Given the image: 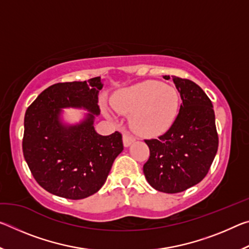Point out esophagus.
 Instances as JSON below:
<instances>
[{
	"label": "esophagus",
	"mask_w": 249,
	"mask_h": 249,
	"mask_svg": "<svg viewBox=\"0 0 249 249\" xmlns=\"http://www.w3.org/2000/svg\"><path fill=\"white\" fill-rule=\"evenodd\" d=\"M135 141V137L129 132L123 133V142L125 147H128Z\"/></svg>",
	"instance_id": "obj_1"
}]
</instances>
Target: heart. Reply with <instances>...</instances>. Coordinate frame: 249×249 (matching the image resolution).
Listing matches in <instances>:
<instances>
[{
	"label": "heart",
	"instance_id": "1",
	"mask_svg": "<svg viewBox=\"0 0 249 249\" xmlns=\"http://www.w3.org/2000/svg\"><path fill=\"white\" fill-rule=\"evenodd\" d=\"M117 112L129 115L130 126L142 134H158L170 126L179 104L174 87L147 80L117 91L111 100Z\"/></svg>",
	"mask_w": 249,
	"mask_h": 249
}]
</instances>
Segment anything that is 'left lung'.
Returning <instances> with one entry per match:
<instances>
[{
	"mask_svg": "<svg viewBox=\"0 0 249 249\" xmlns=\"http://www.w3.org/2000/svg\"><path fill=\"white\" fill-rule=\"evenodd\" d=\"M165 79H170L169 75ZM172 80L182 103L165 134L145 140L150 155L142 167L148 183L165 193L182 192L203 180L218 147L215 114L209 96L191 80Z\"/></svg>",
	"mask_w": 249,
	"mask_h": 249,
	"instance_id": "left-lung-1",
	"label": "left lung"
}]
</instances>
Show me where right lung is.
Wrapping results in <instances>:
<instances>
[{
    "label": "right lung",
    "mask_w": 249,
    "mask_h": 249,
    "mask_svg": "<svg viewBox=\"0 0 249 249\" xmlns=\"http://www.w3.org/2000/svg\"><path fill=\"white\" fill-rule=\"evenodd\" d=\"M100 77L87 81L56 83L44 90L25 113L23 154L35 180L46 191L70 200L98 192L115 158L123 150L120 132L102 136L94 130L100 113ZM84 107L91 113L81 124L66 128L60 108Z\"/></svg>",
    "instance_id": "obj_1"
}]
</instances>
